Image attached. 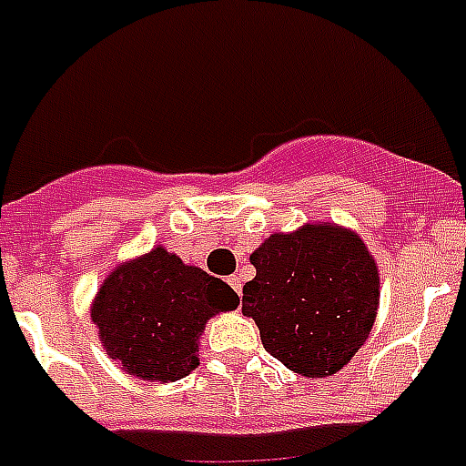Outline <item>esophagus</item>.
<instances>
[{
  "label": "esophagus",
  "mask_w": 466,
  "mask_h": 466,
  "mask_svg": "<svg viewBox=\"0 0 466 466\" xmlns=\"http://www.w3.org/2000/svg\"><path fill=\"white\" fill-rule=\"evenodd\" d=\"M227 283L232 285L234 292H237V295L241 298V278L239 276H229V278H227Z\"/></svg>",
  "instance_id": "obj_1"
}]
</instances>
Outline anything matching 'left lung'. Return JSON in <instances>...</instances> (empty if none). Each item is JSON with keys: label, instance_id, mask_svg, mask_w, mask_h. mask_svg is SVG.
<instances>
[{"label": "left lung", "instance_id": "1", "mask_svg": "<svg viewBox=\"0 0 466 466\" xmlns=\"http://www.w3.org/2000/svg\"><path fill=\"white\" fill-rule=\"evenodd\" d=\"M256 278L241 311L254 319L263 348L292 372H339L365 343L380 302V273L355 234L307 225L273 234L251 254Z\"/></svg>", "mask_w": 466, "mask_h": 466}]
</instances>
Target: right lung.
Wrapping results in <instances>:
<instances>
[{
	"instance_id": "add662e5",
	"label": "right lung",
	"mask_w": 466,
	"mask_h": 466,
	"mask_svg": "<svg viewBox=\"0 0 466 466\" xmlns=\"http://www.w3.org/2000/svg\"><path fill=\"white\" fill-rule=\"evenodd\" d=\"M239 295L161 247L120 266L98 292L91 319L113 360L142 380L174 382L196 370L198 336Z\"/></svg>"
}]
</instances>
